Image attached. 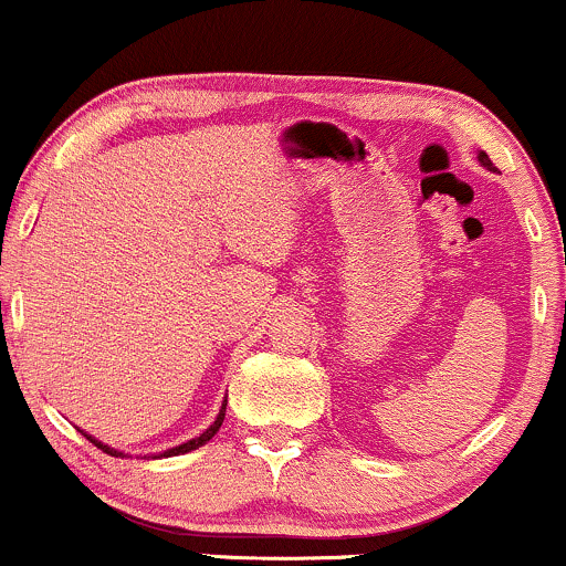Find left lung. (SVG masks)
<instances>
[{"label":"left lung","instance_id":"obj_1","mask_svg":"<svg viewBox=\"0 0 566 566\" xmlns=\"http://www.w3.org/2000/svg\"><path fill=\"white\" fill-rule=\"evenodd\" d=\"M476 159H479V165H482V167H486V170H495V167H492V161H490V157H486V154H484V151H479V154H476Z\"/></svg>","mask_w":566,"mask_h":566}]
</instances>
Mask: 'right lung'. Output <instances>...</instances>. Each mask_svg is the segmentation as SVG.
Here are the masks:
<instances>
[{
  "label": "right lung",
  "mask_w": 566,
  "mask_h": 566,
  "mask_svg": "<svg viewBox=\"0 0 566 566\" xmlns=\"http://www.w3.org/2000/svg\"><path fill=\"white\" fill-rule=\"evenodd\" d=\"M226 405H229V399H223V407H220V412H218L216 423H212L210 428H205V431H201L199 437L188 439V441H184V444H178V447H170V450H165L161 454H154V458H172V454H186V452H191V450H199L201 444H207V441H210V439L216 437V433L220 431V426H223V418H226ZM82 433H84V437H87L90 441H93L95 447H101L103 452L112 454V458H127L125 452H122V450H114V447H108V444H103V441H97L95 437H90L87 431H82Z\"/></svg>",
  "instance_id": "right-lung-1"
}]
</instances>
